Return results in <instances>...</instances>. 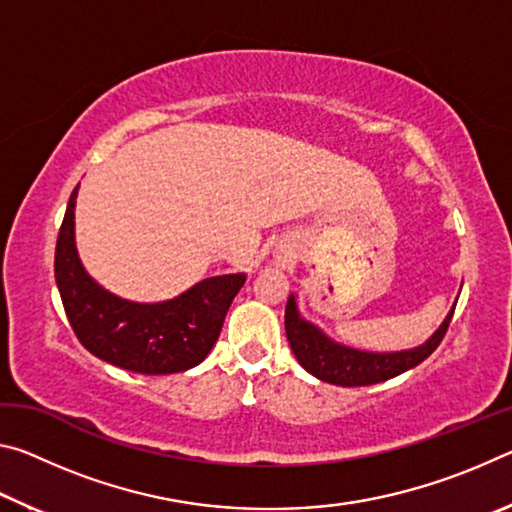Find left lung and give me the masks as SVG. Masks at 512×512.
I'll list each match as a JSON object with an SVG mask.
<instances>
[{
    "label": "left lung",
    "instance_id": "left-lung-1",
    "mask_svg": "<svg viewBox=\"0 0 512 512\" xmlns=\"http://www.w3.org/2000/svg\"><path fill=\"white\" fill-rule=\"evenodd\" d=\"M452 316L454 309L449 311V316L440 325L438 332L420 348L393 354L359 352L325 339L314 325L305 323L298 316L293 296L287 300V309H284V329H287L289 345L300 361V366L314 377L336 386H370L393 379L395 375H402L404 370L418 366V363L427 359L438 348L440 341L445 339Z\"/></svg>",
    "mask_w": 512,
    "mask_h": 512
}]
</instances>
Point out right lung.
I'll list each match as a JSON object with an SVG mask.
<instances>
[{
	"mask_svg": "<svg viewBox=\"0 0 512 512\" xmlns=\"http://www.w3.org/2000/svg\"><path fill=\"white\" fill-rule=\"evenodd\" d=\"M76 192L79 187L69 196L54 257L60 300L76 339L94 357L142 375H171L198 366L219 339L223 318L246 275L210 277L160 305L112 296L90 280L76 255Z\"/></svg>",
	"mask_w": 512,
	"mask_h": 512,
	"instance_id": "add662e5",
	"label": "right lung"
}]
</instances>
